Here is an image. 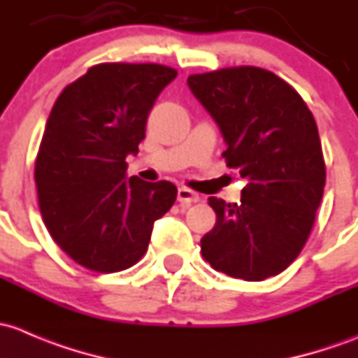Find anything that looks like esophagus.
Here are the masks:
<instances>
[{"label": "esophagus", "mask_w": 358, "mask_h": 358, "mask_svg": "<svg viewBox=\"0 0 358 358\" xmlns=\"http://www.w3.org/2000/svg\"><path fill=\"white\" fill-rule=\"evenodd\" d=\"M178 201L182 205H191V203H196L200 201V194L194 193L193 189L189 187H179L178 189Z\"/></svg>", "instance_id": "34e87169"}]
</instances>
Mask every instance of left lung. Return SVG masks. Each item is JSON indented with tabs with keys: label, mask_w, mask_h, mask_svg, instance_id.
<instances>
[{
	"label": "left lung",
	"mask_w": 358,
	"mask_h": 358,
	"mask_svg": "<svg viewBox=\"0 0 358 358\" xmlns=\"http://www.w3.org/2000/svg\"><path fill=\"white\" fill-rule=\"evenodd\" d=\"M187 84L222 131L226 165L246 180L239 203L208 198L217 220L201 255L236 279L278 275L303 250L322 200L314 115L285 79L252 65L193 73Z\"/></svg>",
	"instance_id": "8db88e82"
}]
</instances>
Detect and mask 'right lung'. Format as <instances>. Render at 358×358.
Masks as SVG:
<instances>
[{"label":"right lung","instance_id":"obj_1","mask_svg":"<svg viewBox=\"0 0 358 358\" xmlns=\"http://www.w3.org/2000/svg\"><path fill=\"white\" fill-rule=\"evenodd\" d=\"M176 76L160 64H98L51 108L34 167L39 210L53 241L90 271L138 264L153 222L178 198L169 180L125 174V157L138 152L155 99Z\"/></svg>","mask_w":358,"mask_h":358}]
</instances>
